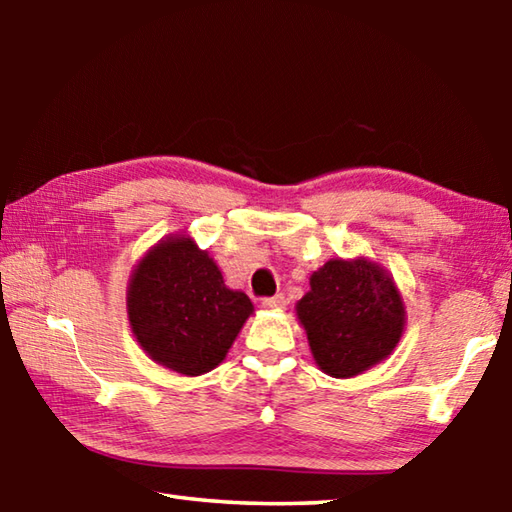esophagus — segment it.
<instances>
[{"mask_svg": "<svg viewBox=\"0 0 512 512\" xmlns=\"http://www.w3.org/2000/svg\"><path fill=\"white\" fill-rule=\"evenodd\" d=\"M262 307H266V309H284V307H287V298H284V293H277V296L264 298Z\"/></svg>", "mask_w": 512, "mask_h": 512, "instance_id": "esophagus-1", "label": "esophagus"}]
</instances>
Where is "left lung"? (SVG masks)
I'll return each instance as SVG.
<instances>
[{"instance_id": "8db88e82", "label": "left lung", "mask_w": 512, "mask_h": 512, "mask_svg": "<svg viewBox=\"0 0 512 512\" xmlns=\"http://www.w3.org/2000/svg\"><path fill=\"white\" fill-rule=\"evenodd\" d=\"M298 318L318 368L345 379L393 352L404 329V305L391 275L379 266L332 259L311 275Z\"/></svg>"}]
</instances>
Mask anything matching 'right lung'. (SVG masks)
Segmentation results:
<instances>
[{"label":"right lung","mask_w":512,"mask_h":512,"mask_svg":"<svg viewBox=\"0 0 512 512\" xmlns=\"http://www.w3.org/2000/svg\"><path fill=\"white\" fill-rule=\"evenodd\" d=\"M253 302L223 284L192 239L171 237L137 264L128 289L133 334L153 361L196 377L219 366Z\"/></svg>","instance_id":"add662e5"}]
</instances>
